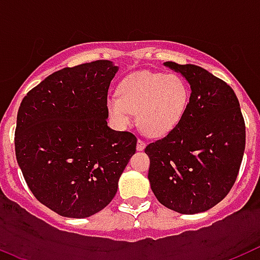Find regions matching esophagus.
Instances as JSON below:
<instances>
[{
    "label": "esophagus",
    "instance_id": "34e87169",
    "mask_svg": "<svg viewBox=\"0 0 260 260\" xmlns=\"http://www.w3.org/2000/svg\"><path fill=\"white\" fill-rule=\"evenodd\" d=\"M144 147H146V142L143 139H138L137 142V150L138 151H143Z\"/></svg>",
    "mask_w": 260,
    "mask_h": 260
}]
</instances>
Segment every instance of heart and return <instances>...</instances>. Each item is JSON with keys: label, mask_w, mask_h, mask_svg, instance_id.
Here are the masks:
<instances>
[{"label": "heart", "mask_w": 260, "mask_h": 260, "mask_svg": "<svg viewBox=\"0 0 260 260\" xmlns=\"http://www.w3.org/2000/svg\"><path fill=\"white\" fill-rule=\"evenodd\" d=\"M189 99V87L180 75L137 71L122 80L118 95H110L107 105L119 127L132 125L139 113L143 132L160 138L178 126Z\"/></svg>", "instance_id": "heart-1"}]
</instances>
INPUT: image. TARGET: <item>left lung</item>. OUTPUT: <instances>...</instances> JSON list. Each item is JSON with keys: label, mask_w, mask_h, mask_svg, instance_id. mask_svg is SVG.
Here are the masks:
<instances>
[{"label": "left lung", "mask_w": 260, "mask_h": 260, "mask_svg": "<svg viewBox=\"0 0 260 260\" xmlns=\"http://www.w3.org/2000/svg\"><path fill=\"white\" fill-rule=\"evenodd\" d=\"M165 66L189 82V104L173 132L150 143L148 180L162 206L176 212H204L233 187L242 162L246 128L229 84L195 65Z\"/></svg>", "instance_id": "obj_1"}]
</instances>
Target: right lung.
I'll return each instance as SVG.
<instances>
[{
	"label": "right lung",
	"instance_id": "right-lung-1",
	"mask_svg": "<svg viewBox=\"0 0 260 260\" xmlns=\"http://www.w3.org/2000/svg\"><path fill=\"white\" fill-rule=\"evenodd\" d=\"M118 68L107 59L65 68L20 103L15 156L40 203L65 217H88L116 195L137 137L108 126V89Z\"/></svg>",
	"mask_w": 260,
	"mask_h": 260
}]
</instances>
